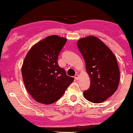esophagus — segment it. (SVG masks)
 <instances>
[{
  "mask_svg": "<svg viewBox=\"0 0 133 133\" xmlns=\"http://www.w3.org/2000/svg\"><path fill=\"white\" fill-rule=\"evenodd\" d=\"M79 76L78 74H76V75H75V76H74V78L76 79V80L79 79Z\"/></svg>",
  "mask_w": 133,
  "mask_h": 133,
  "instance_id": "obj_1",
  "label": "esophagus"
}]
</instances>
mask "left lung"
Masks as SVG:
<instances>
[{
  "label": "left lung",
  "mask_w": 133,
  "mask_h": 133,
  "mask_svg": "<svg viewBox=\"0 0 133 133\" xmlns=\"http://www.w3.org/2000/svg\"><path fill=\"white\" fill-rule=\"evenodd\" d=\"M77 45L90 80V87L83 92L84 97L92 103H102L115 92L119 85L116 57L103 41L93 35L81 38Z\"/></svg>",
  "instance_id": "obj_1"
}]
</instances>
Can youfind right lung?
I'll return each mask as SVG.
<instances>
[{
  "instance_id": "obj_1",
  "label": "right lung",
  "mask_w": 133,
  "mask_h": 133,
  "mask_svg": "<svg viewBox=\"0 0 133 133\" xmlns=\"http://www.w3.org/2000/svg\"><path fill=\"white\" fill-rule=\"evenodd\" d=\"M66 41V38L58 35L46 37L34 44L24 59L21 72L25 87L42 104L57 102L74 80L57 63L59 54Z\"/></svg>"
}]
</instances>
